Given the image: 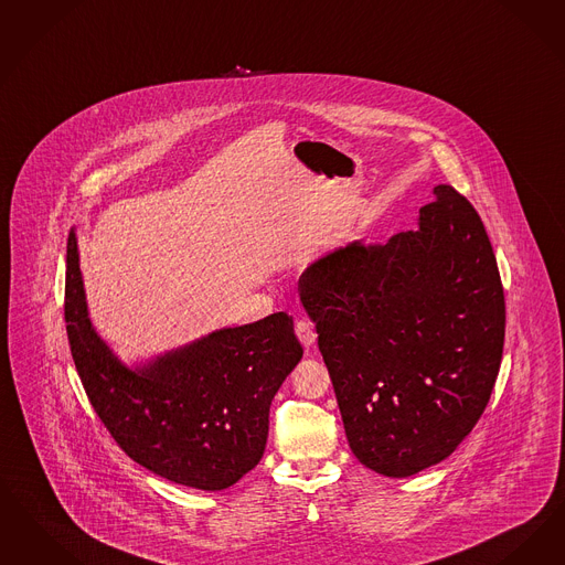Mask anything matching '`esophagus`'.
<instances>
[{"mask_svg": "<svg viewBox=\"0 0 565 565\" xmlns=\"http://www.w3.org/2000/svg\"><path fill=\"white\" fill-rule=\"evenodd\" d=\"M296 337H298L300 344H302L305 349L313 347L317 339L316 330H313V323H311L309 319H298V321H296Z\"/></svg>", "mask_w": 565, "mask_h": 565, "instance_id": "1", "label": "esophagus"}]
</instances>
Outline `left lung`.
Instances as JSON below:
<instances>
[{
  "label": "left lung",
  "instance_id": "8db88e82",
  "mask_svg": "<svg viewBox=\"0 0 565 565\" xmlns=\"http://www.w3.org/2000/svg\"><path fill=\"white\" fill-rule=\"evenodd\" d=\"M298 290L358 460L384 477L446 460L488 406L504 344L497 256L473 205L437 184L416 228L328 252Z\"/></svg>",
  "mask_w": 565,
  "mask_h": 565
}]
</instances>
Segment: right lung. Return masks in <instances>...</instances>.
I'll list each match as a JSON object with an SVG mask.
<instances>
[{
	"mask_svg": "<svg viewBox=\"0 0 565 565\" xmlns=\"http://www.w3.org/2000/svg\"><path fill=\"white\" fill-rule=\"evenodd\" d=\"M65 321L92 407L140 467L218 492L260 462L273 397L302 360L292 317L273 313L221 328L128 365L92 323L77 233L71 228Z\"/></svg>",
	"mask_w": 565,
	"mask_h": 565,
	"instance_id": "right-lung-1",
	"label": "right lung"
}]
</instances>
